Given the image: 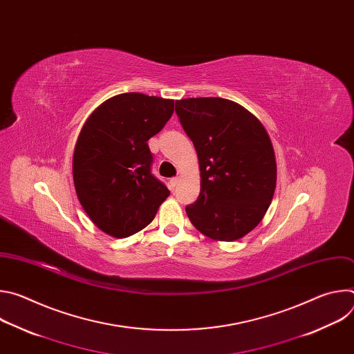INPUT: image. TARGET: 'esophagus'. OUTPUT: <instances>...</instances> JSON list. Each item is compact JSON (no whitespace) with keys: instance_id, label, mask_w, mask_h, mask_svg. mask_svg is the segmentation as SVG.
I'll list each match as a JSON object with an SVG mask.
<instances>
[{"instance_id":"34e87169","label":"esophagus","mask_w":354,"mask_h":354,"mask_svg":"<svg viewBox=\"0 0 354 354\" xmlns=\"http://www.w3.org/2000/svg\"><path fill=\"white\" fill-rule=\"evenodd\" d=\"M178 182H179V178H178V176H175V178H172V179L169 180V186H171L172 190L175 189V186L178 185Z\"/></svg>"}]
</instances>
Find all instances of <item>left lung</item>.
<instances>
[{"mask_svg": "<svg viewBox=\"0 0 354 354\" xmlns=\"http://www.w3.org/2000/svg\"><path fill=\"white\" fill-rule=\"evenodd\" d=\"M175 112L200 167V194L186 206L190 223L216 241L242 238L262 221L276 189L268 131L250 112L223 97L180 99Z\"/></svg>", "mask_w": 354, "mask_h": 354, "instance_id": "8db88e82", "label": "left lung"}]
</instances>
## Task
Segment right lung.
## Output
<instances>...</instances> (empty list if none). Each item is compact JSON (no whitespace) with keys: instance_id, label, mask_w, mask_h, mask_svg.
Here are the masks:
<instances>
[{"instance_id":"add662e5","label":"right lung","mask_w":354,"mask_h":354,"mask_svg":"<svg viewBox=\"0 0 354 354\" xmlns=\"http://www.w3.org/2000/svg\"><path fill=\"white\" fill-rule=\"evenodd\" d=\"M174 105L172 99L120 93L97 106L81 129L73 158L75 192L92 223L115 238L147 227L171 193L151 174L147 141L162 130Z\"/></svg>"}]
</instances>
